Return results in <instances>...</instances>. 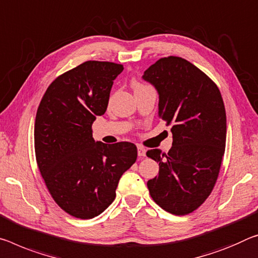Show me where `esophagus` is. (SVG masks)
<instances>
[{"label":"esophagus","mask_w":258,"mask_h":258,"mask_svg":"<svg viewBox=\"0 0 258 258\" xmlns=\"http://www.w3.org/2000/svg\"><path fill=\"white\" fill-rule=\"evenodd\" d=\"M138 155L140 157H145L146 156V149L142 146H138Z\"/></svg>","instance_id":"obj_1"}]
</instances>
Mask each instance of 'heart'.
I'll return each instance as SVG.
<instances>
[{
    "label": "heart",
    "mask_w": 258,
    "mask_h": 258,
    "mask_svg": "<svg viewBox=\"0 0 258 258\" xmlns=\"http://www.w3.org/2000/svg\"><path fill=\"white\" fill-rule=\"evenodd\" d=\"M133 87H134V89L144 88V87H147V85H144V84L139 83V81H133Z\"/></svg>",
    "instance_id": "obj_1"
}]
</instances>
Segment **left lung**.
I'll return each instance as SVG.
<instances>
[{
    "label": "left lung",
    "mask_w": 258,
    "mask_h": 258,
    "mask_svg": "<svg viewBox=\"0 0 258 258\" xmlns=\"http://www.w3.org/2000/svg\"><path fill=\"white\" fill-rule=\"evenodd\" d=\"M144 79L159 95L158 116L172 126L169 153L147 156L159 165L147 182L162 209L183 216L209 198L217 181L226 145V112L222 94L206 73L177 56L163 57L147 69Z\"/></svg>",
    "instance_id": "obj_1"
}]
</instances>
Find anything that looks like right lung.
I'll list each match as a JSON object with an SVG mask.
<instances>
[{
  "instance_id": "1",
  "label": "right lung",
  "mask_w": 258,
  "mask_h": 258,
  "mask_svg": "<svg viewBox=\"0 0 258 258\" xmlns=\"http://www.w3.org/2000/svg\"><path fill=\"white\" fill-rule=\"evenodd\" d=\"M121 64L87 60L60 75L43 94L34 125L36 164L60 209L80 219L102 214L120 177L137 161L131 142L94 141L92 125L108 107Z\"/></svg>"
}]
</instances>
